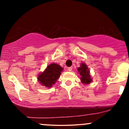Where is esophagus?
<instances>
[{
	"label": "esophagus",
	"instance_id": "obj_1",
	"mask_svg": "<svg viewBox=\"0 0 129 129\" xmlns=\"http://www.w3.org/2000/svg\"><path fill=\"white\" fill-rule=\"evenodd\" d=\"M67 69V70L69 71V72H71V71L72 70V67H68Z\"/></svg>",
	"mask_w": 129,
	"mask_h": 129
}]
</instances>
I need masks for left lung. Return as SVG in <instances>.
<instances>
[{
    "instance_id": "8db88e82",
    "label": "left lung",
    "mask_w": 129,
    "mask_h": 129,
    "mask_svg": "<svg viewBox=\"0 0 129 129\" xmlns=\"http://www.w3.org/2000/svg\"><path fill=\"white\" fill-rule=\"evenodd\" d=\"M78 72L81 75V81L83 84H88L92 81L90 75V70L84 62L81 63V66L78 68Z\"/></svg>"
}]
</instances>
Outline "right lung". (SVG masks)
Wrapping results in <instances>:
<instances>
[{
	"mask_svg": "<svg viewBox=\"0 0 129 129\" xmlns=\"http://www.w3.org/2000/svg\"><path fill=\"white\" fill-rule=\"evenodd\" d=\"M63 68L59 65L52 63L47 66L46 69L39 75L38 78V81L42 86L50 88L56 83L57 80L59 78Z\"/></svg>",
	"mask_w": 129,
	"mask_h": 129,
	"instance_id": "add662e5",
	"label": "right lung"
}]
</instances>
